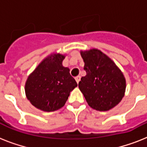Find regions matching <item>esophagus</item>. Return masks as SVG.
<instances>
[{
    "mask_svg": "<svg viewBox=\"0 0 147 147\" xmlns=\"http://www.w3.org/2000/svg\"><path fill=\"white\" fill-rule=\"evenodd\" d=\"M80 79H81V76H76V82H77V83H78L79 82V81H80Z\"/></svg>",
    "mask_w": 147,
    "mask_h": 147,
    "instance_id": "34e87169",
    "label": "esophagus"
}]
</instances>
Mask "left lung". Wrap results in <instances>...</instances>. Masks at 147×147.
<instances>
[{
	"label": "left lung",
	"mask_w": 147,
	"mask_h": 147,
	"mask_svg": "<svg viewBox=\"0 0 147 147\" xmlns=\"http://www.w3.org/2000/svg\"><path fill=\"white\" fill-rule=\"evenodd\" d=\"M86 71L78 88L90 107L105 111L115 107L124 95L126 81L115 63L96 49L81 52Z\"/></svg>",
	"instance_id": "obj_1"
}]
</instances>
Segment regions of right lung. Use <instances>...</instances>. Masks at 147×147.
<instances>
[{
	"label": "right lung",
	"instance_id": "obj_1",
	"mask_svg": "<svg viewBox=\"0 0 147 147\" xmlns=\"http://www.w3.org/2000/svg\"><path fill=\"white\" fill-rule=\"evenodd\" d=\"M65 56L53 54L46 58L30 75L25 85L28 100L38 109L55 111L65 105L77 82L62 66Z\"/></svg>",
	"mask_w": 147,
	"mask_h": 147
}]
</instances>
